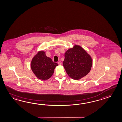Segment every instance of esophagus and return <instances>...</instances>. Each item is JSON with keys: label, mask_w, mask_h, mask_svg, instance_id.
<instances>
[{"label": "esophagus", "mask_w": 122, "mask_h": 122, "mask_svg": "<svg viewBox=\"0 0 122 122\" xmlns=\"http://www.w3.org/2000/svg\"><path fill=\"white\" fill-rule=\"evenodd\" d=\"M57 63L58 64V65H61V64H62V63H61V61H59V62H58Z\"/></svg>", "instance_id": "34e87169"}]
</instances>
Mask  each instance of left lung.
<instances>
[{
	"label": "left lung",
	"instance_id": "left-lung-1",
	"mask_svg": "<svg viewBox=\"0 0 122 122\" xmlns=\"http://www.w3.org/2000/svg\"><path fill=\"white\" fill-rule=\"evenodd\" d=\"M92 63L90 55L81 46L76 45L66 51L63 65L71 78L78 80L89 73Z\"/></svg>",
	"mask_w": 122,
	"mask_h": 122
}]
</instances>
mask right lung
<instances>
[{
	"label": "right lung",
	"mask_w": 122,
	"mask_h": 122,
	"mask_svg": "<svg viewBox=\"0 0 122 122\" xmlns=\"http://www.w3.org/2000/svg\"><path fill=\"white\" fill-rule=\"evenodd\" d=\"M57 65V63L53 62L51 58L46 56L44 51H40L31 60V68L36 77L45 80L51 77Z\"/></svg>",
	"instance_id": "obj_1"
}]
</instances>
